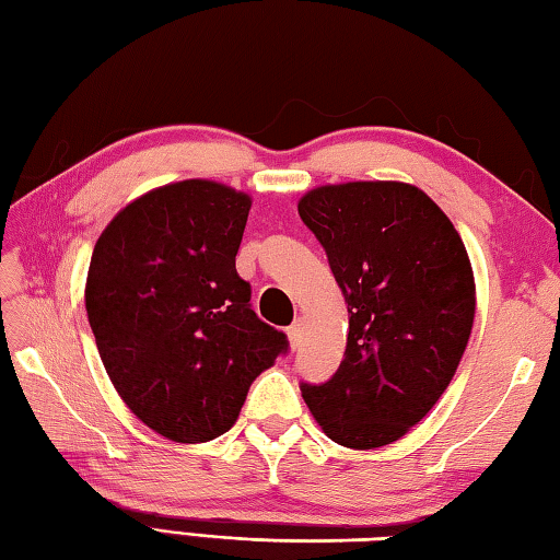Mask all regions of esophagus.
<instances>
[{
    "instance_id": "obj_1",
    "label": "esophagus",
    "mask_w": 560,
    "mask_h": 560,
    "mask_svg": "<svg viewBox=\"0 0 560 560\" xmlns=\"http://www.w3.org/2000/svg\"><path fill=\"white\" fill-rule=\"evenodd\" d=\"M288 336H290L292 348H298V346H300V339H302V319H294V322L288 326Z\"/></svg>"
}]
</instances>
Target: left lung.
<instances>
[{"instance_id": "left-lung-1", "label": "left lung", "mask_w": 560, "mask_h": 560, "mask_svg": "<svg viewBox=\"0 0 560 560\" xmlns=\"http://www.w3.org/2000/svg\"><path fill=\"white\" fill-rule=\"evenodd\" d=\"M300 217L348 304L346 353L300 383L324 434L348 448L405 436L444 395L468 346L476 282L448 217L405 183L316 187Z\"/></svg>"}]
</instances>
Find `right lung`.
Returning a JSON list of instances; mask_svg holds the SVG:
<instances>
[{
    "mask_svg": "<svg viewBox=\"0 0 560 560\" xmlns=\"http://www.w3.org/2000/svg\"><path fill=\"white\" fill-rule=\"evenodd\" d=\"M250 199L209 180L158 187L102 231L88 319L116 393L183 444L224 434L288 336L250 310L236 253Z\"/></svg>",
    "mask_w": 560,
    "mask_h": 560,
    "instance_id": "add662e5",
    "label": "right lung"
}]
</instances>
